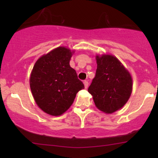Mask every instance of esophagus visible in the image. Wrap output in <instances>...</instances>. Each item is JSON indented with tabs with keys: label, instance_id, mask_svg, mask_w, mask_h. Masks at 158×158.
Wrapping results in <instances>:
<instances>
[{
	"label": "esophagus",
	"instance_id": "34e87169",
	"mask_svg": "<svg viewBox=\"0 0 158 158\" xmlns=\"http://www.w3.org/2000/svg\"><path fill=\"white\" fill-rule=\"evenodd\" d=\"M83 83H84V85H85V89L88 88V86H89V82H88V81H87V80H84Z\"/></svg>",
	"mask_w": 158,
	"mask_h": 158
}]
</instances>
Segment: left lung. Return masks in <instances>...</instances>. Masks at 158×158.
Returning a JSON list of instances; mask_svg holds the SVG:
<instances>
[{
    "mask_svg": "<svg viewBox=\"0 0 158 158\" xmlns=\"http://www.w3.org/2000/svg\"><path fill=\"white\" fill-rule=\"evenodd\" d=\"M95 76L88 92L93 96L95 106L106 113H113L123 107L132 91L130 73L116 57L97 56Z\"/></svg>",
    "mask_w": 158,
    "mask_h": 158,
    "instance_id": "1",
    "label": "left lung"
}]
</instances>
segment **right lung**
Returning a JSON list of instances; mask_svg holds the SVG:
<instances>
[{"mask_svg":"<svg viewBox=\"0 0 158 158\" xmlns=\"http://www.w3.org/2000/svg\"><path fill=\"white\" fill-rule=\"evenodd\" d=\"M73 52L66 47H58L41 56L32 70L30 85L35 102L51 115L64 113L76 93L84 88L76 70L69 66Z\"/></svg>","mask_w":158,"mask_h":158,"instance_id":"add662e5","label":"right lung"}]
</instances>
